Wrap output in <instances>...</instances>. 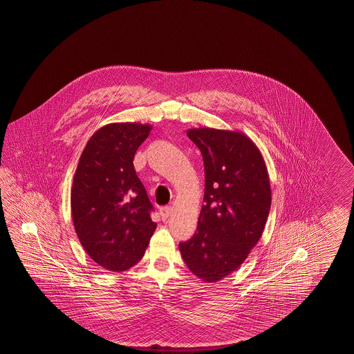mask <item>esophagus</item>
I'll return each mask as SVG.
<instances>
[{
	"label": "esophagus",
	"mask_w": 354,
	"mask_h": 354,
	"mask_svg": "<svg viewBox=\"0 0 354 354\" xmlns=\"http://www.w3.org/2000/svg\"><path fill=\"white\" fill-rule=\"evenodd\" d=\"M160 216L163 220H167V218H169L171 215H172V212H174V207H171V206H165V207H160Z\"/></svg>",
	"instance_id": "34e87169"
}]
</instances>
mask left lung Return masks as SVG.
<instances>
[{"instance_id":"left-lung-1","label":"left lung","mask_w":354,"mask_h":354,"mask_svg":"<svg viewBox=\"0 0 354 354\" xmlns=\"http://www.w3.org/2000/svg\"><path fill=\"white\" fill-rule=\"evenodd\" d=\"M201 151L205 195L198 224L180 243L188 270L205 282L236 271L256 247L271 209V185L262 153L241 131L188 129Z\"/></svg>"}]
</instances>
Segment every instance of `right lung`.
Segmentation results:
<instances>
[{
	"instance_id": "right-lung-1",
	"label": "right lung",
	"mask_w": 354,
	"mask_h": 354,
	"mask_svg": "<svg viewBox=\"0 0 354 354\" xmlns=\"http://www.w3.org/2000/svg\"><path fill=\"white\" fill-rule=\"evenodd\" d=\"M151 125L109 124L91 136L73 177L71 210L87 254L107 271H127L143 258L157 224L134 156Z\"/></svg>"
}]
</instances>
